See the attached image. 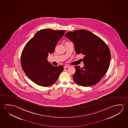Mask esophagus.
Listing matches in <instances>:
<instances>
[{"mask_svg":"<svg viewBox=\"0 0 128 128\" xmlns=\"http://www.w3.org/2000/svg\"><path fill=\"white\" fill-rule=\"evenodd\" d=\"M69 66H68V65H65L64 66V68H68V67H69Z\"/></svg>","mask_w":128,"mask_h":128,"instance_id":"1","label":"esophagus"}]
</instances>
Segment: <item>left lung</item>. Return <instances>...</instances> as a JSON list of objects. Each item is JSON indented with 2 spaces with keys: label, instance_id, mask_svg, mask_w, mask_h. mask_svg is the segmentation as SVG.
<instances>
[{
  "label": "left lung",
  "instance_id": "8db88e82",
  "mask_svg": "<svg viewBox=\"0 0 128 128\" xmlns=\"http://www.w3.org/2000/svg\"><path fill=\"white\" fill-rule=\"evenodd\" d=\"M65 36L74 44L77 54L84 55V67L75 66L74 81L83 86L97 84L109 67L111 53L108 47L101 38L86 30L69 32L65 34Z\"/></svg>",
  "mask_w": 128,
  "mask_h": 128
}]
</instances>
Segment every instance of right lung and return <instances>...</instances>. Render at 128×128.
I'll return each mask as SVG.
<instances>
[{"label": "right lung", "instance_id": "right-lung-1", "mask_svg": "<svg viewBox=\"0 0 128 128\" xmlns=\"http://www.w3.org/2000/svg\"><path fill=\"white\" fill-rule=\"evenodd\" d=\"M65 30L43 29L38 31L26 44L20 62L26 75L39 86H48L57 81L63 66H52L47 60L48 54L54 51Z\"/></svg>", "mask_w": 128, "mask_h": 128}]
</instances>
